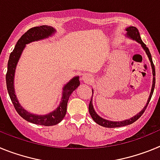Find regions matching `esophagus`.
<instances>
[{
  "label": "esophagus",
  "instance_id": "1",
  "mask_svg": "<svg viewBox=\"0 0 160 160\" xmlns=\"http://www.w3.org/2000/svg\"><path fill=\"white\" fill-rule=\"evenodd\" d=\"M91 79V76L89 75L88 73H85L82 75V80L84 82H89Z\"/></svg>",
  "mask_w": 160,
  "mask_h": 160
}]
</instances>
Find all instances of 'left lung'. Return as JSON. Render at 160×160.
I'll list each match as a JSON object with an SVG mask.
<instances>
[{"mask_svg":"<svg viewBox=\"0 0 160 160\" xmlns=\"http://www.w3.org/2000/svg\"><path fill=\"white\" fill-rule=\"evenodd\" d=\"M126 30L128 31V35L131 38L135 40L136 42H138V43L141 44V46H142V48L144 49L145 52L148 54V57L149 58V60L151 62V65H152V73H153V76H155V66H154L153 61H152V55H151V53L149 51V49L147 47V46L145 44L142 42V39L140 38V34H139V32H138V29L136 27H133V26H131V27H128V29H126ZM155 78H153V84H152V91H151V94H150L149 98L148 100V102H147V105L144 107V108L142 109V111L138 113L137 115L134 116L133 118H130V119L125 120V121H122V122H112V121H108V120H106L104 118H101L96 114V112L94 111V107H93V104H92V96H91V99H90V104H89V113H90V116L92 117V118L94 119V122L96 123H98V125L102 126V127H105V128H119V127H123V126H127V125H130V124L133 123V122H135L136 120H138V118H140L142 116V114H143L144 111H146L147 107H148V105L149 104V102L152 98V96L154 92V89H155ZM93 92V91H92Z\"/></svg>","mask_w":160,"mask_h":160,"instance_id":"obj_1","label":"left lung"}]
</instances>
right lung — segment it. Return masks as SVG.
<instances>
[{"label": "right lung", "mask_w": 160, "mask_h": 160, "mask_svg": "<svg viewBox=\"0 0 160 160\" xmlns=\"http://www.w3.org/2000/svg\"><path fill=\"white\" fill-rule=\"evenodd\" d=\"M55 32L53 28L48 26V25H40V26H35L26 32L21 37L19 40L16 44V46L11 52L9 55V58L8 61V69L6 73V86L8 90V95L10 97L13 107L17 112L19 114L21 117L25 119L26 121L32 123L38 124L42 126H53L59 122L63 119L66 115V108H67V102L69 100L70 94L73 90H75L80 84L78 77L73 78L70 82H68L63 88V94L62 102L60 103L59 107L54 111L46 114V115H35L28 113L25 111L18 102L16 95L14 94L13 88V78L15 69L18 64V59L22 54V50L25 48L26 44L29 43L33 41H38L48 38L52 35Z\"/></svg>", "instance_id": "add662e5"}]
</instances>
